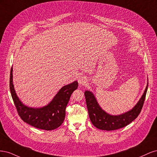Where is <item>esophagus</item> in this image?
Returning <instances> with one entry per match:
<instances>
[{
	"instance_id": "34e87169",
	"label": "esophagus",
	"mask_w": 157,
	"mask_h": 157,
	"mask_svg": "<svg viewBox=\"0 0 157 157\" xmlns=\"http://www.w3.org/2000/svg\"><path fill=\"white\" fill-rule=\"evenodd\" d=\"M87 81L88 80L86 77H84V76H80L78 78V82L80 86H84V85H85V84L87 82Z\"/></svg>"
}]
</instances>
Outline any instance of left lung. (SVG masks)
<instances>
[{
    "label": "left lung",
    "mask_w": 157,
    "mask_h": 157,
    "mask_svg": "<svg viewBox=\"0 0 157 157\" xmlns=\"http://www.w3.org/2000/svg\"><path fill=\"white\" fill-rule=\"evenodd\" d=\"M148 88H146L141 98L136 105L130 111L119 115H111L104 111L99 105L94 95L90 91H85L86 106L90 119L94 126L102 130H115L127 126L138 117L143 107L146 94Z\"/></svg>",
    "instance_id": "left-lung-1"
}]
</instances>
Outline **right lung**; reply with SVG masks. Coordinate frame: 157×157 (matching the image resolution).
<instances>
[{"instance_id": "1", "label": "right lung", "mask_w": 157, "mask_h": 157, "mask_svg": "<svg viewBox=\"0 0 157 157\" xmlns=\"http://www.w3.org/2000/svg\"><path fill=\"white\" fill-rule=\"evenodd\" d=\"M12 67L10 71V90L12 98L18 115L29 125L45 130H55L62 124L65 117V109L71 94L78 88V82L61 88L48 105L40 108H33L25 105L17 97L13 84Z\"/></svg>"}]
</instances>
